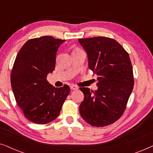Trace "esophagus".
<instances>
[{"mask_svg":"<svg viewBox=\"0 0 153 153\" xmlns=\"http://www.w3.org/2000/svg\"><path fill=\"white\" fill-rule=\"evenodd\" d=\"M70 89L72 90V91H76V90L78 89V87L75 85H70Z\"/></svg>","mask_w":153,"mask_h":153,"instance_id":"obj_1","label":"esophagus"}]
</instances>
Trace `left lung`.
I'll use <instances>...</instances> for the list:
<instances>
[{
  "label": "left lung",
  "instance_id": "obj_1",
  "mask_svg": "<svg viewBox=\"0 0 153 153\" xmlns=\"http://www.w3.org/2000/svg\"><path fill=\"white\" fill-rule=\"evenodd\" d=\"M87 53L88 68L97 76V90L80 88L84 99L81 116L92 126L104 127L122 116L134 86L129 54L114 39L95 37L79 39Z\"/></svg>",
  "mask_w": 153,
  "mask_h": 153
}]
</instances>
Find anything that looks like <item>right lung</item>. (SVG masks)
Instances as JSON below:
<instances>
[{
  "instance_id": "1",
  "label": "right lung",
  "mask_w": 153,
  "mask_h": 153,
  "mask_svg": "<svg viewBox=\"0 0 153 153\" xmlns=\"http://www.w3.org/2000/svg\"><path fill=\"white\" fill-rule=\"evenodd\" d=\"M65 39L43 36L29 39L16 56L11 72L16 102L28 120L47 124L59 116L70 87L56 88L47 75L55 70L56 56Z\"/></svg>"
}]
</instances>
